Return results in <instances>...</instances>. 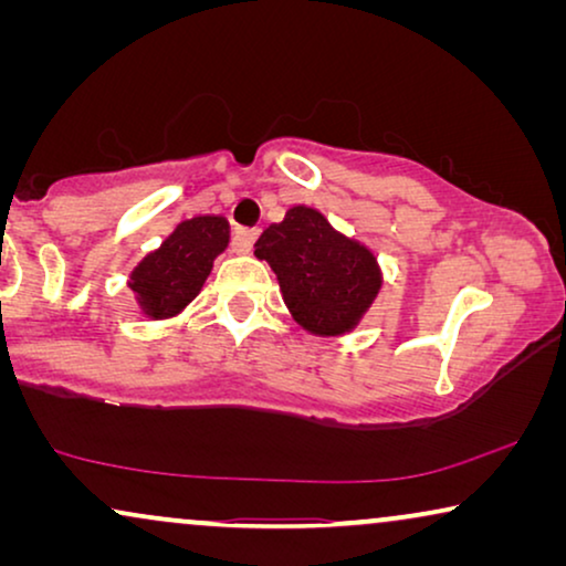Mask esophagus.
<instances>
[{
    "label": "esophagus",
    "mask_w": 566,
    "mask_h": 566,
    "mask_svg": "<svg viewBox=\"0 0 566 566\" xmlns=\"http://www.w3.org/2000/svg\"><path fill=\"white\" fill-rule=\"evenodd\" d=\"M260 237V229L258 227H239L237 229V239H239V247H242V252H250L254 239Z\"/></svg>",
    "instance_id": "1"
}]
</instances>
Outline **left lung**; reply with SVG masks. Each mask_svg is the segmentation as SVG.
Instances as JSON below:
<instances>
[{
	"mask_svg": "<svg viewBox=\"0 0 566 566\" xmlns=\"http://www.w3.org/2000/svg\"><path fill=\"white\" fill-rule=\"evenodd\" d=\"M254 258L273 268L293 319L319 337L358 327L384 285L376 254L308 206H293L281 223H270Z\"/></svg>",
	"mask_w": 566,
	"mask_h": 566,
	"instance_id": "left-lung-1",
	"label": "left lung"
}]
</instances>
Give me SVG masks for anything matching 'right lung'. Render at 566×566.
<instances>
[{
	"label": "right lung",
	"mask_w": 566,
	"mask_h": 566,
	"mask_svg": "<svg viewBox=\"0 0 566 566\" xmlns=\"http://www.w3.org/2000/svg\"><path fill=\"white\" fill-rule=\"evenodd\" d=\"M229 247L223 216H196L177 223L157 250L130 270L128 289L149 319H172L198 296L213 260Z\"/></svg>",
	"instance_id": "obj_1"
}]
</instances>
